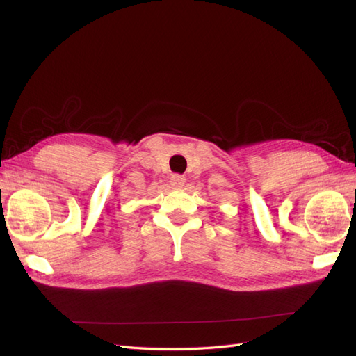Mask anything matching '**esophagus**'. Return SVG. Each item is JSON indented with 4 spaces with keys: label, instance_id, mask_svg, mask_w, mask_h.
<instances>
[{
    "label": "esophagus",
    "instance_id": "obj_1",
    "mask_svg": "<svg viewBox=\"0 0 356 356\" xmlns=\"http://www.w3.org/2000/svg\"><path fill=\"white\" fill-rule=\"evenodd\" d=\"M169 179H170L169 182H170L172 187H182V186H184V182H186V177H182V175H179V174L170 175Z\"/></svg>",
    "mask_w": 356,
    "mask_h": 356
}]
</instances>
